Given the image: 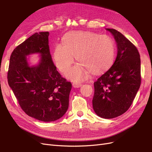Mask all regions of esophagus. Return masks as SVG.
I'll return each mask as SVG.
<instances>
[{"instance_id":"obj_1","label":"esophagus","mask_w":152,"mask_h":152,"mask_svg":"<svg viewBox=\"0 0 152 152\" xmlns=\"http://www.w3.org/2000/svg\"><path fill=\"white\" fill-rule=\"evenodd\" d=\"M82 86L81 83H79V82H73V87H75V88H77V87H80Z\"/></svg>"}]
</instances>
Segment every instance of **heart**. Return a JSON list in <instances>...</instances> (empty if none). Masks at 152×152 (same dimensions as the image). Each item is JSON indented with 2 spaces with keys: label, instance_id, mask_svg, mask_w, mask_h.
<instances>
[{
  "label": "heart",
  "instance_id": "b5f03b06",
  "mask_svg": "<svg viewBox=\"0 0 152 152\" xmlns=\"http://www.w3.org/2000/svg\"><path fill=\"white\" fill-rule=\"evenodd\" d=\"M62 42L55 45L54 61L59 70L64 72L72 65L75 55L82 65L73 66L66 73L68 79L73 81L85 80L90 71L99 73L107 70L114 60L115 45L108 35L92 31H72L63 37Z\"/></svg>",
  "mask_w": 152,
  "mask_h": 152
}]
</instances>
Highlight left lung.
Segmentation results:
<instances>
[{
	"label": "left lung",
	"mask_w": 152,
	"mask_h": 152,
	"mask_svg": "<svg viewBox=\"0 0 152 152\" xmlns=\"http://www.w3.org/2000/svg\"><path fill=\"white\" fill-rule=\"evenodd\" d=\"M117 45L115 61L94 83L93 107L104 118H113L127 111L141 85L140 55L136 47L121 32L107 28Z\"/></svg>",
	"instance_id": "8db88e82"
}]
</instances>
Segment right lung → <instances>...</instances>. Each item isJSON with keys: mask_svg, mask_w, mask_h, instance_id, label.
I'll return each instance as SVG.
<instances>
[{"mask_svg": "<svg viewBox=\"0 0 152 152\" xmlns=\"http://www.w3.org/2000/svg\"><path fill=\"white\" fill-rule=\"evenodd\" d=\"M48 31L35 33L14 49L7 72L8 84L20 107L28 116L42 122L62 117L68 108L72 84L54 65L49 47ZM39 53L37 66L30 67L26 56Z\"/></svg>", "mask_w": 152, "mask_h": 152, "instance_id": "right-lung-1", "label": "right lung"}]
</instances>
